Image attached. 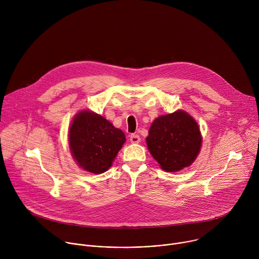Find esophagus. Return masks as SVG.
Returning a JSON list of instances; mask_svg holds the SVG:
<instances>
[{
    "label": "esophagus",
    "mask_w": 259,
    "mask_h": 259,
    "mask_svg": "<svg viewBox=\"0 0 259 259\" xmlns=\"http://www.w3.org/2000/svg\"><path fill=\"white\" fill-rule=\"evenodd\" d=\"M130 141L131 143H139L140 142V137L137 134H131L130 135Z\"/></svg>",
    "instance_id": "esophagus-1"
}]
</instances>
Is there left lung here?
Segmentation results:
<instances>
[{"label": "left lung", "instance_id": "8db88e82", "mask_svg": "<svg viewBox=\"0 0 259 259\" xmlns=\"http://www.w3.org/2000/svg\"><path fill=\"white\" fill-rule=\"evenodd\" d=\"M147 149L168 172L189 167L202 145V135L195 119L183 110L157 118L146 137Z\"/></svg>", "mask_w": 259, "mask_h": 259}]
</instances>
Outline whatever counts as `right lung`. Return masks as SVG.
I'll return each mask as SVG.
<instances>
[{"mask_svg": "<svg viewBox=\"0 0 259 259\" xmlns=\"http://www.w3.org/2000/svg\"><path fill=\"white\" fill-rule=\"evenodd\" d=\"M126 141L124 132L91 110H82L73 118L68 130L69 149L79 167L94 173L112 166Z\"/></svg>", "mask_w": 259, "mask_h": 259, "instance_id": "obj_1", "label": "right lung"}]
</instances>
